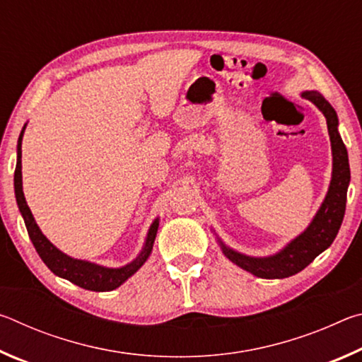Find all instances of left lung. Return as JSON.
<instances>
[{
	"label": "left lung",
	"mask_w": 362,
	"mask_h": 362,
	"mask_svg": "<svg viewBox=\"0 0 362 362\" xmlns=\"http://www.w3.org/2000/svg\"><path fill=\"white\" fill-rule=\"evenodd\" d=\"M302 97L313 102L326 116L330 146H332V179L320 211L303 233H300L296 240H292L274 255L249 257L230 249L218 240L226 259L263 279H283L302 272L334 243L345 216L346 192L350 185V163H348L346 146L339 134V118L332 105L316 90H305Z\"/></svg>",
	"instance_id": "obj_1"
}]
</instances>
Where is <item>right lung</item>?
Instances as JSON below:
<instances>
[{
  "instance_id": "right-lung-1",
  "label": "right lung",
  "mask_w": 362,
  "mask_h": 362,
  "mask_svg": "<svg viewBox=\"0 0 362 362\" xmlns=\"http://www.w3.org/2000/svg\"><path fill=\"white\" fill-rule=\"evenodd\" d=\"M23 131H25V126L19 136V142H17V164H16V173H14V192H16V199L17 206H19V211L23 217V222H25L27 231L30 240H32L36 252L41 257V260L46 263V267L51 269L54 274L57 276L69 279L70 283L76 284L83 289L94 291V292H105V291H113L116 287H119L124 281L129 279L137 269L144 265L151 254L153 243H155L156 233H158V225L159 220L156 218L155 222L151 223L148 235H146L145 244L142 247V252H140L136 260H132L127 265L121 268H107L102 265H97V263L88 262V260H79L73 259V257L64 254L62 250H59L54 244L47 240V238L42 235L40 226L36 225L33 214L27 206L25 196H23L22 189V137Z\"/></svg>"
}]
</instances>
